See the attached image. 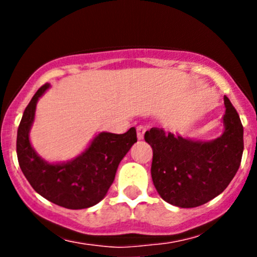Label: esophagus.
I'll list each match as a JSON object with an SVG mask.
<instances>
[{
	"label": "esophagus",
	"mask_w": 257,
	"mask_h": 257,
	"mask_svg": "<svg viewBox=\"0 0 257 257\" xmlns=\"http://www.w3.org/2000/svg\"><path fill=\"white\" fill-rule=\"evenodd\" d=\"M144 133H145V128H144L143 125H138V126H137V137H138L139 141L144 138Z\"/></svg>",
	"instance_id": "1"
}]
</instances>
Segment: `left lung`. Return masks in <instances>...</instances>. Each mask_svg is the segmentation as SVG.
Returning a JSON list of instances; mask_svg holds the SVG:
<instances>
[{"instance_id":"1","label":"left lung","mask_w":257,"mask_h":257,"mask_svg":"<svg viewBox=\"0 0 257 257\" xmlns=\"http://www.w3.org/2000/svg\"><path fill=\"white\" fill-rule=\"evenodd\" d=\"M224 103L225 131L212 142H194L158 128L145 132V142L153 149V184L167 203L179 208L203 205L221 194L236 174L243 128L226 95Z\"/></svg>"}]
</instances>
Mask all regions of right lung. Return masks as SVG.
<instances>
[{
  "mask_svg": "<svg viewBox=\"0 0 257 257\" xmlns=\"http://www.w3.org/2000/svg\"><path fill=\"white\" fill-rule=\"evenodd\" d=\"M49 87L43 84L23 112L17 131V158L23 175L40 195L63 208L87 209L99 203L113 184L124 155L137 142L136 128L124 134H98L87 150L64 164L41 159L28 138L36 103Z\"/></svg>",
  "mask_w": 257,
  "mask_h": 257,
  "instance_id": "add662e5",
  "label": "right lung"
}]
</instances>
